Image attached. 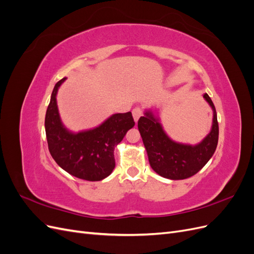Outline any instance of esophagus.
Segmentation results:
<instances>
[{
    "instance_id": "34e87169",
    "label": "esophagus",
    "mask_w": 254,
    "mask_h": 254,
    "mask_svg": "<svg viewBox=\"0 0 254 254\" xmlns=\"http://www.w3.org/2000/svg\"><path fill=\"white\" fill-rule=\"evenodd\" d=\"M142 114H143V110L140 108V107H135V108L132 109V117L135 123L140 119V117H142Z\"/></svg>"
}]
</instances>
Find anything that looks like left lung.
Wrapping results in <instances>:
<instances>
[{
    "mask_svg": "<svg viewBox=\"0 0 254 254\" xmlns=\"http://www.w3.org/2000/svg\"><path fill=\"white\" fill-rule=\"evenodd\" d=\"M213 110V124L210 133L197 145L173 141L162 128L158 118L149 110L137 122L149 164L158 175L172 180H182L197 174L207 163L218 143L217 114L212 99L203 95Z\"/></svg>",
    "mask_w": 254,
    "mask_h": 254,
    "instance_id": "1",
    "label": "left lung"
}]
</instances>
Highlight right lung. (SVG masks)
Returning <instances> with one entry per match:
<instances>
[{"instance_id": "add662e5", "label": "right lung", "mask_w": 254, "mask_h": 254, "mask_svg": "<svg viewBox=\"0 0 254 254\" xmlns=\"http://www.w3.org/2000/svg\"><path fill=\"white\" fill-rule=\"evenodd\" d=\"M59 80L52 92L51 102L45 114V133L49 150L56 163L76 178L101 181L115 167L114 148L134 126L131 112L117 113L96 128L74 133L61 123L56 95Z\"/></svg>"}]
</instances>
